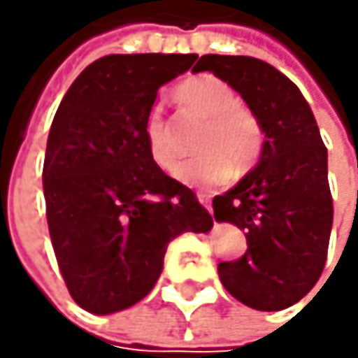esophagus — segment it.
<instances>
[{"mask_svg":"<svg viewBox=\"0 0 358 358\" xmlns=\"http://www.w3.org/2000/svg\"><path fill=\"white\" fill-rule=\"evenodd\" d=\"M197 199H199V203L203 206L206 210L213 213V206H210V197L208 195H206V193H197Z\"/></svg>","mask_w":358,"mask_h":358,"instance_id":"1","label":"esophagus"}]
</instances>
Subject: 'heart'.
<instances>
[{"mask_svg":"<svg viewBox=\"0 0 358 358\" xmlns=\"http://www.w3.org/2000/svg\"><path fill=\"white\" fill-rule=\"evenodd\" d=\"M173 101L182 109L203 117L195 148L199 155L173 169V178L191 187H213L227 180L229 173L243 176L253 169L264 152L266 133L257 115L241 105L231 85L215 75H195L173 90ZM145 145L152 161L171 171L178 152L169 122L159 107L150 109L143 122Z\"/></svg>","mask_w":358,"mask_h":358,"instance_id":"heart-1","label":"heart"}]
</instances>
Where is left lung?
<instances>
[{"label":"left lung","instance_id":"obj_1","mask_svg":"<svg viewBox=\"0 0 358 358\" xmlns=\"http://www.w3.org/2000/svg\"><path fill=\"white\" fill-rule=\"evenodd\" d=\"M262 122L266 145L255 169L213 199L215 219L245 229L247 253L221 262L219 279L243 305L279 311L320 279L333 225L327 148L301 90L271 64L247 55H201Z\"/></svg>","mask_w":358,"mask_h":358}]
</instances>
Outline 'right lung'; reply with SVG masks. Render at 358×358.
Returning <instances> with one entry per match:
<instances>
[{"mask_svg":"<svg viewBox=\"0 0 358 358\" xmlns=\"http://www.w3.org/2000/svg\"><path fill=\"white\" fill-rule=\"evenodd\" d=\"M195 59L101 57L75 79L53 117L43 167L47 223L68 292L90 313L139 303L161 277L167 245L213 227L195 193L152 161L143 135L159 87Z\"/></svg>","mask_w":358,"mask_h":358,"instance_id":"1","label":"right lung"}]
</instances>
